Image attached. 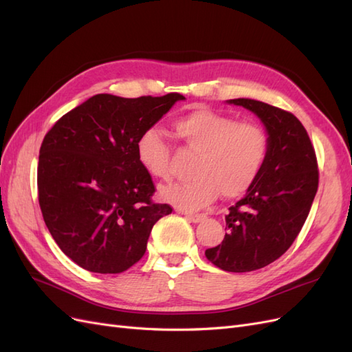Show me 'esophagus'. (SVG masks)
<instances>
[{
    "instance_id": "1",
    "label": "esophagus",
    "mask_w": 352,
    "mask_h": 352,
    "mask_svg": "<svg viewBox=\"0 0 352 352\" xmlns=\"http://www.w3.org/2000/svg\"><path fill=\"white\" fill-rule=\"evenodd\" d=\"M184 215L186 217L190 220V221H193V223H199V221H202L204 219H205V214H193V212H184Z\"/></svg>"
}]
</instances>
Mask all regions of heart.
Segmentation results:
<instances>
[{
	"label": "heart",
	"mask_w": 352,
	"mask_h": 352,
	"mask_svg": "<svg viewBox=\"0 0 352 352\" xmlns=\"http://www.w3.org/2000/svg\"><path fill=\"white\" fill-rule=\"evenodd\" d=\"M175 138L196 153L193 178L162 188V197L183 210L210 205L219 192L238 197L250 190L267 156L269 138L262 124L238 122L233 116L195 108L173 123ZM137 159L148 174L170 178V150L157 129L144 131L137 140Z\"/></svg>",
	"instance_id": "b5f03b06"
}]
</instances>
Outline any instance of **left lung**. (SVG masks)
I'll return each mask as SVG.
<instances>
[{
	"label": "left lung",
	"instance_id": "8db88e82",
	"mask_svg": "<svg viewBox=\"0 0 352 352\" xmlns=\"http://www.w3.org/2000/svg\"><path fill=\"white\" fill-rule=\"evenodd\" d=\"M266 126L265 165L247 195L229 208L221 244L206 258L228 272H251L281 257L308 217L318 188V164L309 135L290 111L256 99H230Z\"/></svg>",
	"mask_w": 352,
	"mask_h": 352
}]
</instances>
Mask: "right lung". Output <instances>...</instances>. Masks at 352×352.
<instances>
[{
  "instance_id": "obj_1",
  "label": "right lung",
  "mask_w": 352,
  "mask_h": 352,
  "mask_svg": "<svg viewBox=\"0 0 352 352\" xmlns=\"http://www.w3.org/2000/svg\"><path fill=\"white\" fill-rule=\"evenodd\" d=\"M183 95L99 94L68 111L43 140L37 168L44 223L59 248L89 272L120 274L144 256L155 223L173 212L153 202L137 140Z\"/></svg>"
}]
</instances>
